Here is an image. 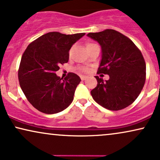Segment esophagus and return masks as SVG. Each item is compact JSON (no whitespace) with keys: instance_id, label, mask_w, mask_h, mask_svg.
I'll return each mask as SVG.
<instances>
[{"instance_id":"1","label":"esophagus","mask_w":160,"mask_h":160,"mask_svg":"<svg viewBox=\"0 0 160 160\" xmlns=\"http://www.w3.org/2000/svg\"><path fill=\"white\" fill-rule=\"evenodd\" d=\"M80 78H81V79H82V81H84V80H86L87 78H88V76H80Z\"/></svg>"}]
</instances>
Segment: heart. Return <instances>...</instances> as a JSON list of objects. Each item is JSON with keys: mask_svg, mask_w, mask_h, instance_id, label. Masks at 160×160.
<instances>
[{"mask_svg": "<svg viewBox=\"0 0 160 160\" xmlns=\"http://www.w3.org/2000/svg\"><path fill=\"white\" fill-rule=\"evenodd\" d=\"M96 44H95V43H92V42H88L87 43L86 46H87V48H89L93 46V45H95ZM78 70H80V71L82 72H88V67H85V66H82V67H79L78 68Z\"/></svg>", "mask_w": 160, "mask_h": 160, "instance_id": "b5f03b06", "label": "heart"}]
</instances>
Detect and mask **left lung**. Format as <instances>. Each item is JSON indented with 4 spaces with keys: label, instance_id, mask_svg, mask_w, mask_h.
Returning <instances> with one entry per match:
<instances>
[{
    "label": "left lung",
    "instance_id": "1",
    "mask_svg": "<svg viewBox=\"0 0 160 160\" xmlns=\"http://www.w3.org/2000/svg\"><path fill=\"white\" fill-rule=\"evenodd\" d=\"M88 36L101 46L98 73L107 74L103 81L95 76L96 88L92 98L109 110H121L132 104L142 91L146 82V65L142 53L129 38L113 29H106Z\"/></svg>",
    "mask_w": 160,
    "mask_h": 160
}]
</instances>
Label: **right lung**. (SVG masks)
<instances>
[{"instance_id": "1", "label": "right lung", "mask_w": 160, "mask_h": 160, "mask_svg": "<svg viewBox=\"0 0 160 160\" xmlns=\"http://www.w3.org/2000/svg\"><path fill=\"white\" fill-rule=\"evenodd\" d=\"M84 34L49 32L26 48L20 61L18 79L27 100L37 110L55 114L72 103L80 77L69 72L63 79L56 72L60 65L68 62L72 45Z\"/></svg>"}]
</instances>
